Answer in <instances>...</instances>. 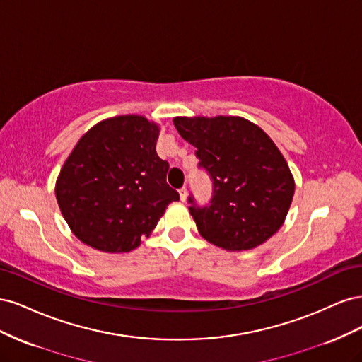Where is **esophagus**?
I'll return each instance as SVG.
<instances>
[{"label":"esophagus","mask_w":362,"mask_h":362,"mask_svg":"<svg viewBox=\"0 0 362 362\" xmlns=\"http://www.w3.org/2000/svg\"><path fill=\"white\" fill-rule=\"evenodd\" d=\"M178 193H180V198H181V201H185V199H187V189H185V187H181V189L178 190Z\"/></svg>","instance_id":"34e87169"}]
</instances>
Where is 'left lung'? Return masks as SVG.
<instances>
[{"label":"left lung","mask_w":362,"mask_h":362,"mask_svg":"<svg viewBox=\"0 0 362 362\" xmlns=\"http://www.w3.org/2000/svg\"><path fill=\"white\" fill-rule=\"evenodd\" d=\"M213 181L208 205L189 196L199 234L225 250H247L282 226L294 194L286 158L258 125L238 116L175 117Z\"/></svg>","instance_id":"left-lung-1"}]
</instances>
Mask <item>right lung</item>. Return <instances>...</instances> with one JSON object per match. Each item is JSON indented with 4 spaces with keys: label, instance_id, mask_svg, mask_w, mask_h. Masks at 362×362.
Wrapping results in <instances>:
<instances>
[{
    "label": "right lung",
    "instance_id": "add662e5",
    "mask_svg": "<svg viewBox=\"0 0 362 362\" xmlns=\"http://www.w3.org/2000/svg\"><path fill=\"white\" fill-rule=\"evenodd\" d=\"M157 124L144 116L105 119L78 140L56 182L60 211L76 238L103 252H129L149 235L166 206L169 163L157 156Z\"/></svg>",
    "mask_w": 362,
    "mask_h": 362
}]
</instances>
